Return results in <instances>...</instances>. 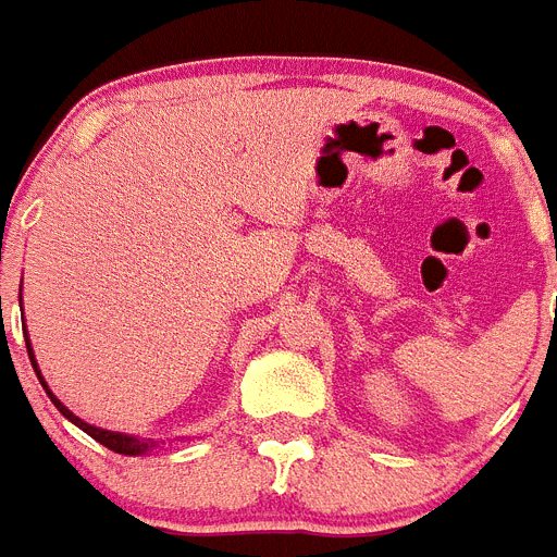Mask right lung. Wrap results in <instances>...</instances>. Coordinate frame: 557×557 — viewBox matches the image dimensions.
<instances>
[{"mask_svg": "<svg viewBox=\"0 0 557 557\" xmlns=\"http://www.w3.org/2000/svg\"><path fill=\"white\" fill-rule=\"evenodd\" d=\"M25 346H28V357H30V366H34L36 377H39V383H42V388H45V392H48V397H51V400H53V406H57V409L62 411V414H65V418L71 420V423H74V426L83 429L85 435H90V437H94V441H99V443H102V446H108V449H111V451H120V455H146V451H151L153 446H157V443H153L151 437H148V441H146V437L122 435V432H108V429L90 426V423H85L83 418H76L74 411L67 409V406L59 404L57 395H53L51 388H48V383H45L42 372H39V366H36V357H34V349H30V341H28V337H25Z\"/></svg>", "mask_w": 557, "mask_h": 557, "instance_id": "add662e5", "label": "right lung"}]
</instances>
